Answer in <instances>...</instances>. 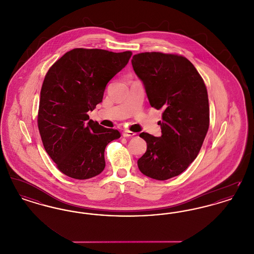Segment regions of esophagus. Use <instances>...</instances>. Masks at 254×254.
I'll return each instance as SVG.
<instances>
[{
    "label": "esophagus",
    "mask_w": 254,
    "mask_h": 254,
    "mask_svg": "<svg viewBox=\"0 0 254 254\" xmlns=\"http://www.w3.org/2000/svg\"><path fill=\"white\" fill-rule=\"evenodd\" d=\"M134 135H136V133L131 132V131H129V130H125V131L123 132V136H124V137H126V138L132 137Z\"/></svg>",
    "instance_id": "obj_1"
}]
</instances>
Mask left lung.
<instances>
[{"label":"left lung","mask_w":254,"mask_h":254,"mask_svg":"<svg viewBox=\"0 0 254 254\" xmlns=\"http://www.w3.org/2000/svg\"><path fill=\"white\" fill-rule=\"evenodd\" d=\"M143 81L149 104L163 109L162 135L142 132L146 151L137 162L140 171L155 180L178 176L197 157L209 127L205 83L193 64L178 54L144 52L131 60Z\"/></svg>","instance_id":"obj_1"}]
</instances>
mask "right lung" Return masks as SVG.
Wrapping results in <instances>:
<instances>
[{
    "label": "right lung",
    "mask_w": 254,
    "mask_h": 254,
    "mask_svg": "<svg viewBox=\"0 0 254 254\" xmlns=\"http://www.w3.org/2000/svg\"><path fill=\"white\" fill-rule=\"evenodd\" d=\"M131 55V51L74 49L46 74L38 128L46 151L64 175L85 180L105 169V148L121 134L88 120L87 111L102 102L107 84Z\"/></svg>",
    "instance_id": "1"
}]
</instances>
